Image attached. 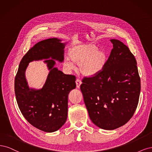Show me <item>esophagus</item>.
Returning a JSON list of instances; mask_svg holds the SVG:
<instances>
[{"label": "esophagus", "instance_id": "obj_1", "mask_svg": "<svg viewBox=\"0 0 152 152\" xmlns=\"http://www.w3.org/2000/svg\"><path fill=\"white\" fill-rule=\"evenodd\" d=\"M76 87L77 88H80V85H81V83H82L81 81L79 79H77L76 81Z\"/></svg>", "mask_w": 152, "mask_h": 152}]
</instances>
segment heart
<instances>
[{
	"label": "heart",
	"mask_w": 152,
	"mask_h": 152,
	"mask_svg": "<svg viewBox=\"0 0 152 152\" xmlns=\"http://www.w3.org/2000/svg\"><path fill=\"white\" fill-rule=\"evenodd\" d=\"M68 57L63 61L66 71L75 69L79 65V70L86 77H92L100 75L104 70L109 61L108 53L104 48H99L94 43L80 44L72 47L68 52Z\"/></svg>",
	"instance_id": "obj_1"
}]
</instances>
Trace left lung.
I'll return each mask as SVG.
<instances>
[{
	"label": "left lung",
	"mask_w": 152,
	"mask_h": 152,
	"mask_svg": "<svg viewBox=\"0 0 152 152\" xmlns=\"http://www.w3.org/2000/svg\"><path fill=\"white\" fill-rule=\"evenodd\" d=\"M110 42L113 49L104 70L95 77H85L80 86L90 119L106 130L118 128L130 120L141 90L134 55L122 42Z\"/></svg>",
	"instance_id": "8db88e82"
}]
</instances>
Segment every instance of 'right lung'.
I'll return each instance as SVG.
<instances>
[{
  "instance_id": "obj_1",
  "label": "right lung",
  "mask_w": 152,
  "mask_h": 152,
  "mask_svg": "<svg viewBox=\"0 0 152 152\" xmlns=\"http://www.w3.org/2000/svg\"><path fill=\"white\" fill-rule=\"evenodd\" d=\"M57 38L38 42L24 56L14 81L18 107L29 123L41 131L52 133L64 124L67 117L68 95L76 88V77L58 70L56 61L62 62L66 43ZM45 59L50 72L41 89L28 87L25 72L28 63Z\"/></svg>"
}]
</instances>
